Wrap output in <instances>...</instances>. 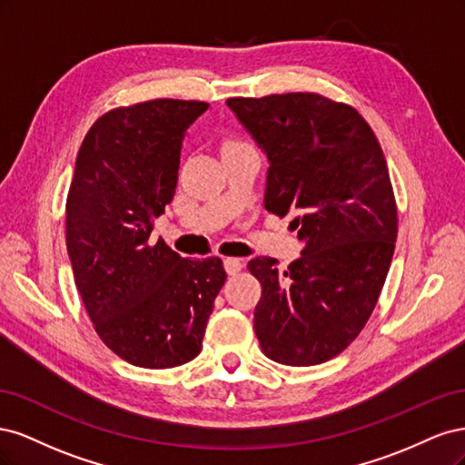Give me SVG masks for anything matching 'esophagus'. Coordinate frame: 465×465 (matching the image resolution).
Listing matches in <instances>:
<instances>
[{
	"label": "esophagus",
	"mask_w": 465,
	"mask_h": 465,
	"mask_svg": "<svg viewBox=\"0 0 465 465\" xmlns=\"http://www.w3.org/2000/svg\"><path fill=\"white\" fill-rule=\"evenodd\" d=\"M224 270L229 275H236L242 270V260L241 258H224Z\"/></svg>",
	"instance_id": "esophagus-1"
}]
</instances>
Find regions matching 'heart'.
<instances>
[{"mask_svg": "<svg viewBox=\"0 0 465 465\" xmlns=\"http://www.w3.org/2000/svg\"><path fill=\"white\" fill-rule=\"evenodd\" d=\"M250 147L244 142H238V139H227V142L223 143V153H229V151H236V149H244Z\"/></svg>", "mask_w": 465, "mask_h": 465, "instance_id": "heart-1", "label": "heart"}]
</instances>
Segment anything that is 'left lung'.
Wrapping results in <instances>:
<instances>
[{"instance_id": "1", "label": "left lung", "mask_w": 465, "mask_h": 465, "mask_svg": "<svg viewBox=\"0 0 465 465\" xmlns=\"http://www.w3.org/2000/svg\"><path fill=\"white\" fill-rule=\"evenodd\" d=\"M229 108L270 161L265 209L297 213L301 258H254V330L265 357L311 367L340 355L369 322L398 238L382 147L359 112L318 93L234 96Z\"/></svg>"}]
</instances>
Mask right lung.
<instances>
[{
    "instance_id": "right-lung-1",
    "label": "right lung",
    "mask_w": 465,
    "mask_h": 465,
    "mask_svg": "<svg viewBox=\"0 0 465 465\" xmlns=\"http://www.w3.org/2000/svg\"><path fill=\"white\" fill-rule=\"evenodd\" d=\"M202 101L154 98L98 118L83 139L65 202L77 291L103 343L135 367L173 369L200 355L221 258L190 260L153 223L173 202L188 128Z\"/></svg>"
}]
</instances>
